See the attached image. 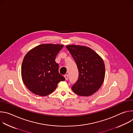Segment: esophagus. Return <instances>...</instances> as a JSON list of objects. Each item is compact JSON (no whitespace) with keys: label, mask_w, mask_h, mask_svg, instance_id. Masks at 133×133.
I'll use <instances>...</instances> for the list:
<instances>
[{"label":"esophagus","mask_w":133,"mask_h":133,"mask_svg":"<svg viewBox=\"0 0 133 133\" xmlns=\"http://www.w3.org/2000/svg\"><path fill=\"white\" fill-rule=\"evenodd\" d=\"M64 77H65L66 80H68V75H65L64 76Z\"/></svg>","instance_id":"obj_1"}]
</instances>
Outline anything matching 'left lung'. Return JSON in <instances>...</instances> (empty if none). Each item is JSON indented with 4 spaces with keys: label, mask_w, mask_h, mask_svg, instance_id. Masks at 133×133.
<instances>
[{
    "label": "left lung",
    "mask_w": 133,
    "mask_h": 133,
    "mask_svg": "<svg viewBox=\"0 0 133 133\" xmlns=\"http://www.w3.org/2000/svg\"><path fill=\"white\" fill-rule=\"evenodd\" d=\"M77 65L79 76L71 87L81 96H89L102 86L105 78V67L101 57L90 48L81 45L66 46Z\"/></svg>",
    "instance_id": "left-lung-1"
}]
</instances>
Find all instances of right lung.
I'll list each match as a JSON object with an SVG mask.
<instances>
[{
	"label": "right lung",
	"mask_w": 133,
	"mask_h": 133,
	"mask_svg": "<svg viewBox=\"0 0 133 133\" xmlns=\"http://www.w3.org/2000/svg\"><path fill=\"white\" fill-rule=\"evenodd\" d=\"M63 45L43 44L29 50L22 65V77L27 88L41 96L51 94L65 78L58 72L55 60Z\"/></svg>",
	"instance_id": "add662e5"
}]
</instances>
